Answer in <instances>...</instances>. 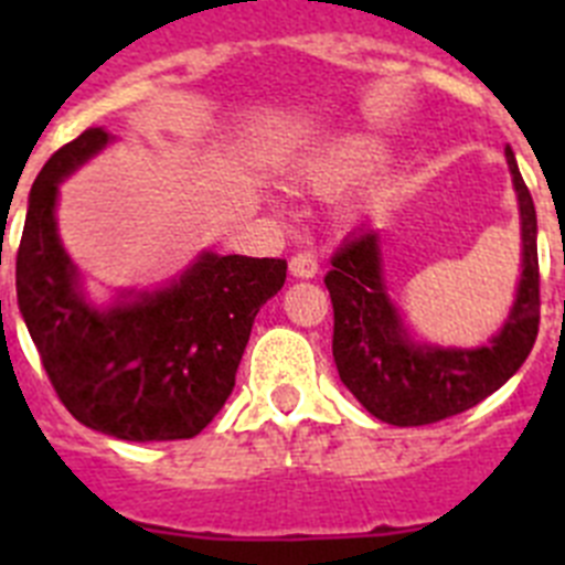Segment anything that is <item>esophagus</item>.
<instances>
[{
	"mask_svg": "<svg viewBox=\"0 0 565 565\" xmlns=\"http://www.w3.org/2000/svg\"><path fill=\"white\" fill-rule=\"evenodd\" d=\"M288 268H291L294 277H299V279H311V277H317V274H319L317 257H313V254H308V252L294 254L291 263H288Z\"/></svg>",
	"mask_w": 565,
	"mask_h": 565,
	"instance_id": "esophagus-1",
	"label": "esophagus"
}]
</instances>
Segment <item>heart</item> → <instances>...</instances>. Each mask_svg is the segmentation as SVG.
I'll list each match as a JSON object with an SVG mask.
<instances>
[{"instance_id":"obj_1","label":"heart","mask_w":565,"mask_h":565,"mask_svg":"<svg viewBox=\"0 0 565 565\" xmlns=\"http://www.w3.org/2000/svg\"><path fill=\"white\" fill-rule=\"evenodd\" d=\"M379 158H382V143L376 138L344 135V138L326 143L299 163L297 183L317 194H331L362 178L367 169L376 167Z\"/></svg>"}]
</instances>
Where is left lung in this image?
I'll return each mask as SVG.
<instances>
[{
	"label": "left lung",
	"instance_id": "1",
	"mask_svg": "<svg viewBox=\"0 0 565 565\" xmlns=\"http://www.w3.org/2000/svg\"><path fill=\"white\" fill-rule=\"evenodd\" d=\"M507 163L521 209L523 271L507 322L481 348H430L407 337L384 286L379 232H353L333 254L326 274L333 362L344 387L371 416L396 427L444 422L492 396L526 362L541 326L537 214L509 147Z\"/></svg>",
	"mask_w": 565,
	"mask_h": 565
}]
</instances>
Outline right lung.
Returning <instances> with one entry per match:
<instances>
[{"instance_id": "1", "label": "right lung", "mask_w": 565, "mask_h": 565, "mask_svg": "<svg viewBox=\"0 0 565 565\" xmlns=\"http://www.w3.org/2000/svg\"><path fill=\"white\" fill-rule=\"evenodd\" d=\"M113 141L89 127L30 189L17 297L50 384L89 430L124 441L194 438L226 404L257 311L286 282V259L203 252L161 291L98 311L78 288L56 228L58 183Z\"/></svg>"}]
</instances>
